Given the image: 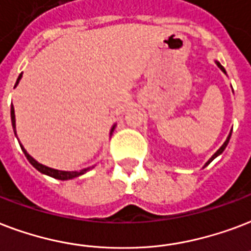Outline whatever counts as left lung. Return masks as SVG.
<instances>
[{
  "label": "left lung",
  "instance_id": "8db88e82",
  "mask_svg": "<svg viewBox=\"0 0 251 251\" xmlns=\"http://www.w3.org/2000/svg\"><path fill=\"white\" fill-rule=\"evenodd\" d=\"M215 63H216V64H217V67H219L220 70L223 71L224 74L226 75V71H225V68H224V67H223V66H221V64H220V62H217V60H215ZM230 135H232V130H230V133H229V135H227V138H226V141H225V142H224V143H223V146L220 147L219 150L216 151L215 154H213V155L210 156V158H209V160H208V162H206V163H205V164H204V167H206V166H208V164H209V163H210V162H212V160L215 159V158H217V156H219V155H220V154H223V151H224V150H225V147H226V146H227V143H229V139H230Z\"/></svg>",
  "mask_w": 251,
  "mask_h": 251
}]
</instances>
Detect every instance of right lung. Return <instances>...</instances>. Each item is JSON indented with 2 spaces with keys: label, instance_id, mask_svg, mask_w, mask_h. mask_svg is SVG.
Masks as SVG:
<instances>
[{
  "label": "right lung",
  "instance_id": "1",
  "mask_svg": "<svg viewBox=\"0 0 251 251\" xmlns=\"http://www.w3.org/2000/svg\"><path fill=\"white\" fill-rule=\"evenodd\" d=\"M21 79H22V74L18 76V79H17V83H15L14 88L18 85L19 80ZM10 116H11V125H13V129H14V134L17 135V131H15V113H14V106H13V104H11V108H10ZM114 129H116V124H114V125L112 126V129H110V137H112ZM19 145H21V143H19ZM21 149H22V151H24V154L26 155L28 162L32 164V167H35L39 172L45 174V175H47V176L53 177V179H57V180H70V179H75V177L81 176V175H84L85 172L89 171L91 168L95 167V166H92V167L83 168V170H80V171H63V170H55V168L47 167V166H45V164L39 163L38 160L34 159V158L28 154L27 151L25 150V147L22 146V145H21Z\"/></svg>",
  "mask_w": 251,
  "mask_h": 251
}]
</instances>
